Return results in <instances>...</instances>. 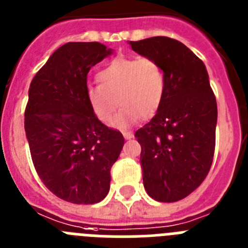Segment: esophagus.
Here are the masks:
<instances>
[{
    "label": "esophagus",
    "instance_id": "obj_1",
    "mask_svg": "<svg viewBox=\"0 0 248 248\" xmlns=\"http://www.w3.org/2000/svg\"><path fill=\"white\" fill-rule=\"evenodd\" d=\"M122 135H124V137L126 140H130V139H132L133 137V135L131 132H126V131H124V132H122Z\"/></svg>",
    "mask_w": 248,
    "mask_h": 248
}]
</instances>
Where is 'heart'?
Listing matches in <instances>:
<instances>
[{"mask_svg":"<svg viewBox=\"0 0 248 248\" xmlns=\"http://www.w3.org/2000/svg\"><path fill=\"white\" fill-rule=\"evenodd\" d=\"M98 85L88 86L86 100L101 122H109L116 108L121 112L112 126L124 128L140 116L155 115L165 93V75L155 60L116 57L98 71Z\"/></svg>","mask_w":248,"mask_h":248,"instance_id":"obj_1","label":"heart"}]
</instances>
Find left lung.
<instances>
[{"label":"left lung","instance_id":"obj_1","mask_svg":"<svg viewBox=\"0 0 248 248\" xmlns=\"http://www.w3.org/2000/svg\"><path fill=\"white\" fill-rule=\"evenodd\" d=\"M135 52L152 59L165 75V93L156 115L136 131L148 196L176 202L207 176L216 143L217 103L203 62L182 42L157 36L130 41Z\"/></svg>","mask_w":248,"mask_h":248}]
</instances>
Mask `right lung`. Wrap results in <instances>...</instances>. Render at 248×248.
Returning a JSON list of instances; mask_svg holds the SVG:
<instances>
[{
    "mask_svg": "<svg viewBox=\"0 0 248 248\" xmlns=\"http://www.w3.org/2000/svg\"><path fill=\"white\" fill-rule=\"evenodd\" d=\"M111 53L100 42H68L30 85L25 131L32 162L45 186L71 203L106 197L124 147L122 133L105 126L86 100L88 71Z\"/></svg>",
    "mask_w": 248,
    "mask_h": 248,
    "instance_id": "obj_1",
    "label": "right lung"
}]
</instances>
